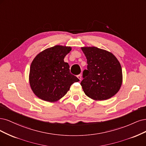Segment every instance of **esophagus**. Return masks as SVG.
<instances>
[{
    "mask_svg": "<svg viewBox=\"0 0 146 146\" xmlns=\"http://www.w3.org/2000/svg\"><path fill=\"white\" fill-rule=\"evenodd\" d=\"M77 77H78V78L80 80V81H81V80H82V76H81V74H79V75H78Z\"/></svg>",
    "mask_w": 146,
    "mask_h": 146,
    "instance_id": "obj_1",
    "label": "esophagus"
}]
</instances>
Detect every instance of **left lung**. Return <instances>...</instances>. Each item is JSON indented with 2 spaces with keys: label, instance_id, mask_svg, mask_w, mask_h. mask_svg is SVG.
<instances>
[{
  "label": "left lung",
  "instance_id": "left-lung-1",
  "mask_svg": "<svg viewBox=\"0 0 146 146\" xmlns=\"http://www.w3.org/2000/svg\"><path fill=\"white\" fill-rule=\"evenodd\" d=\"M87 62L81 82L86 95L95 101H103L119 92L123 72L119 60L110 51L96 46L81 47Z\"/></svg>",
  "mask_w": 146,
  "mask_h": 146
}]
</instances>
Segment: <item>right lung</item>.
I'll use <instances>...</instances> for the list:
<instances>
[{"instance_id": "obj_1", "label": "right lung", "mask_w": 146, "mask_h": 146, "mask_svg": "<svg viewBox=\"0 0 146 146\" xmlns=\"http://www.w3.org/2000/svg\"><path fill=\"white\" fill-rule=\"evenodd\" d=\"M71 46L55 45L43 50L31 64L29 82L35 95L40 100L55 102L66 95L74 82L79 79L70 72L64 58Z\"/></svg>"}]
</instances>
